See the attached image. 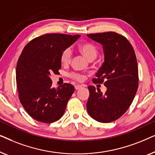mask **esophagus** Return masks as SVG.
<instances>
[{
	"instance_id": "esophagus-1",
	"label": "esophagus",
	"mask_w": 155,
	"mask_h": 155,
	"mask_svg": "<svg viewBox=\"0 0 155 155\" xmlns=\"http://www.w3.org/2000/svg\"><path fill=\"white\" fill-rule=\"evenodd\" d=\"M82 87V86L81 85H79V84H78V85H75V89L76 90H79V89H80Z\"/></svg>"
}]
</instances>
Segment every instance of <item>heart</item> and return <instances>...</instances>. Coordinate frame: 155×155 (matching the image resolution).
<instances>
[{"label":"heart","mask_w":155,"mask_h":155,"mask_svg":"<svg viewBox=\"0 0 155 155\" xmlns=\"http://www.w3.org/2000/svg\"><path fill=\"white\" fill-rule=\"evenodd\" d=\"M79 50L87 58H88L90 61H92L96 58L99 53L98 48L97 47V46L94 45V44L90 43V42H85V43L80 44L79 46ZM71 57L72 51L71 48H65L64 50H63V51L61 54V62L63 65L68 64L71 61ZM68 77L71 78L72 80H76V81H82L84 78L83 75L82 74L74 71L71 72L68 74Z\"/></svg>","instance_id":"heart-1"}]
</instances>
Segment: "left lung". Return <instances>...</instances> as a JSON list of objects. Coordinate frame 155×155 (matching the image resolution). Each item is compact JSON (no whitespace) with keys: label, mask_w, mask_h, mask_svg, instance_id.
<instances>
[{"label":"left lung","mask_w":155,"mask_h":155,"mask_svg":"<svg viewBox=\"0 0 155 155\" xmlns=\"http://www.w3.org/2000/svg\"><path fill=\"white\" fill-rule=\"evenodd\" d=\"M87 37L103 45L104 62L92 82L107 87L104 94L89 86L87 110L101 123L117 120L126 113L138 88V67L132 45L124 36L115 31L88 34Z\"/></svg>","instance_id":"obj_1"}]
</instances>
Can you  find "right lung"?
<instances>
[{
  "label": "right lung",
  "instance_id": "add662e5",
  "mask_svg": "<svg viewBox=\"0 0 155 155\" xmlns=\"http://www.w3.org/2000/svg\"><path fill=\"white\" fill-rule=\"evenodd\" d=\"M80 37L46 34L31 40L23 48L17 63V87L22 107L34 119L51 124L63 116L75 87L69 83L52 87L50 75L58 73L61 52Z\"/></svg>",
  "mask_w": 155,
  "mask_h": 155
}]
</instances>
